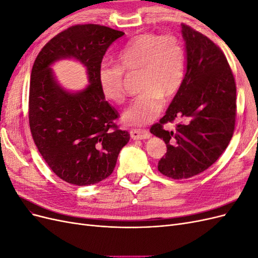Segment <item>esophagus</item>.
Wrapping results in <instances>:
<instances>
[{
	"label": "esophagus",
	"instance_id": "esophagus-1",
	"mask_svg": "<svg viewBox=\"0 0 258 258\" xmlns=\"http://www.w3.org/2000/svg\"><path fill=\"white\" fill-rule=\"evenodd\" d=\"M130 137L134 140H146L151 138V134L145 129H131Z\"/></svg>",
	"mask_w": 258,
	"mask_h": 258
}]
</instances>
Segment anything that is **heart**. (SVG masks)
Returning a JSON list of instances; mask_svg holds the SVG:
<instances>
[{
  "label": "heart",
  "mask_w": 258,
  "mask_h": 258,
  "mask_svg": "<svg viewBox=\"0 0 258 258\" xmlns=\"http://www.w3.org/2000/svg\"><path fill=\"white\" fill-rule=\"evenodd\" d=\"M116 64H102L98 82L102 95L115 103L124 98L122 72L140 69L139 89L122 119L131 126H144L157 118L163 97L171 99L181 89L186 73V52L174 35L143 33L129 40L116 54Z\"/></svg>",
  "instance_id": "b5f03b06"
}]
</instances>
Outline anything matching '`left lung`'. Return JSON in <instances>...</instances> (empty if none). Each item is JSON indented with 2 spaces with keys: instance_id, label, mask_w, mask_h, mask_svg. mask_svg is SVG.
I'll return each instance as SVG.
<instances>
[{
  "instance_id": "left-lung-1",
  "label": "left lung",
  "mask_w": 258,
  "mask_h": 258,
  "mask_svg": "<svg viewBox=\"0 0 258 258\" xmlns=\"http://www.w3.org/2000/svg\"><path fill=\"white\" fill-rule=\"evenodd\" d=\"M186 73L166 115L151 128L165 141L159 172L174 179L204 172L228 146L236 122V83L223 51L190 27L182 25ZM183 119L175 132L162 124Z\"/></svg>"
}]
</instances>
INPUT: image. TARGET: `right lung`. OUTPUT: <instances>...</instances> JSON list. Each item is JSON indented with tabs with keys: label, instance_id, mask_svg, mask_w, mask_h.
<instances>
[{
	"label": "right lung",
	"instance_id": "obj_1",
	"mask_svg": "<svg viewBox=\"0 0 258 258\" xmlns=\"http://www.w3.org/2000/svg\"><path fill=\"white\" fill-rule=\"evenodd\" d=\"M123 32L99 25H77L62 31L37 54L31 72L29 121L34 143L49 168L63 181L87 186L110 176L128 131L102 95L98 71L107 48ZM74 58L86 68L90 84L82 91L64 90L51 66Z\"/></svg>",
	"mask_w": 258,
	"mask_h": 258
}]
</instances>
